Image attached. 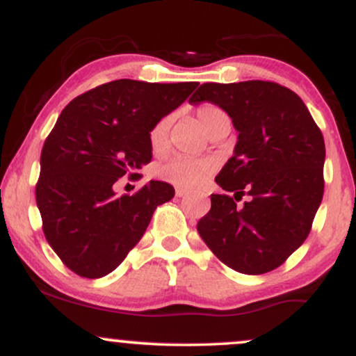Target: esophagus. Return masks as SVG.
<instances>
[{"label": "esophagus", "instance_id": "1", "mask_svg": "<svg viewBox=\"0 0 356 356\" xmlns=\"http://www.w3.org/2000/svg\"><path fill=\"white\" fill-rule=\"evenodd\" d=\"M175 195H177V197H184V195H187V191L177 189V191H175Z\"/></svg>", "mask_w": 356, "mask_h": 356}]
</instances>
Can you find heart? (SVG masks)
<instances>
[{
	"mask_svg": "<svg viewBox=\"0 0 356 356\" xmlns=\"http://www.w3.org/2000/svg\"><path fill=\"white\" fill-rule=\"evenodd\" d=\"M195 117L207 134H212L216 127L222 122L229 120L227 113L214 104H202L195 108ZM170 118L164 117L157 120L149 130V145L154 154H164L169 147ZM218 169V162L214 159H191L174 157L157 167L155 174L164 182L172 184L182 189H194L209 181V177Z\"/></svg>",
	"mask_w": 356,
	"mask_h": 356,
	"instance_id": "b5f03b06",
	"label": "heart"
}]
</instances>
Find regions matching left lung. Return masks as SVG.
Returning a JSON list of instances; mask_svg holds the SVG:
<instances>
[{
	"instance_id": "obj_1",
	"label": "left lung",
	"mask_w": 356,
	"mask_h": 356,
	"mask_svg": "<svg viewBox=\"0 0 356 356\" xmlns=\"http://www.w3.org/2000/svg\"><path fill=\"white\" fill-rule=\"evenodd\" d=\"M226 110L239 132L234 155L216 177L197 231L226 266L264 275L284 263L312 231L325 191V140L303 100L275 81L202 83L189 102ZM243 195L250 199L237 202Z\"/></svg>"
}]
</instances>
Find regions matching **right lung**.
Listing matches in <instances>:
<instances>
[{
	"mask_svg": "<svg viewBox=\"0 0 356 356\" xmlns=\"http://www.w3.org/2000/svg\"><path fill=\"white\" fill-rule=\"evenodd\" d=\"M197 87V81L147 83L113 80L63 108L44 140L36 206L53 251L75 275L112 273L140 241L157 206L174 187L150 181L132 195H115L118 179H138L152 149L149 130Z\"/></svg>",
	"mask_w": 356,
	"mask_h": 356,
	"instance_id": "add662e5",
	"label": "right lung"
}]
</instances>
